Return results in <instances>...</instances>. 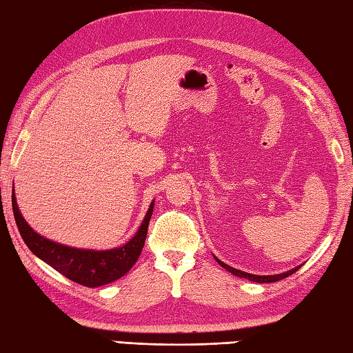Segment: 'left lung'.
<instances>
[{"instance_id":"1","label":"left lung","mask_w":353,"mask_h":353,"mask_svg":"<svg viewBox=\"0 0 353 353\" xmlns=\"http://www.w3.org/2000/svg\"><path fill=\"white\" fill-rule=\"evenodd\" d=\"M215 259H216V263L219 265H223V268L228 270V272H230V274H234V275H236L239 278H245V280H249V281H255V283H275V281H280V280H284V278H288L289 275L295 274V272L301 268V265H296L295 269L284 272V274H278V275H254V274H248V272H243V270H238V269L230 268V265L224 264L223 261H219L216 256H215Z\"/></svg>"}]
</instances>
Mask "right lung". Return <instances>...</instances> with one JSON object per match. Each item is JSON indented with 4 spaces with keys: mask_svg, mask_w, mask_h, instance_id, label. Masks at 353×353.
<instances>
[{
    "mask_svg": "<svg viewBox=\"0 0 353 353\" xmlns=\"http://www.w3.org/2000/svg\"><path fill=\"white\" fill-rule=\"evenodd\" d=\"M12 208L19 234H21L26 245L32 250V254L41 258L44 263L52 265L69 280L85 285V288H99V285L119 280L134 268L143 250L145 235H148L149 221L152 212H154V201H152L135 236H132L130 241L123 244L121 248L109 250L69 248V245L50 241V239L37 234L19 212L13 190Z\"/></svg>",
    "mask_w": 353,
    "mask_h": 353,
    "instance_id": "right-lung-1",
    "label": "right lung"
}]
</instances>
